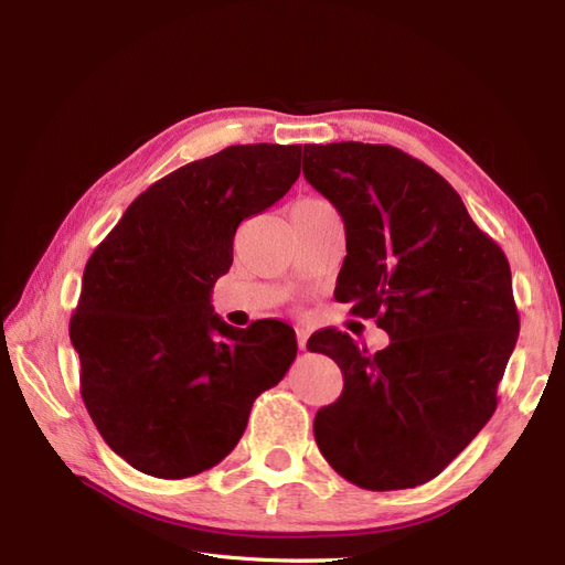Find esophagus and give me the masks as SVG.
Listing matches in <instances>:
<instances>
[{
  "instance_id": "1",
  "label": "esophagus",
  "mask_w": 565,
  "mask_h": 565,
  "mask_svg": "<svg viewBox=\"0 0 565 565\" xmlns=\"http://www.w3.org/2000/svg\"><path fill=\"white\" fill-rule=\"evenodd\" d=\"M309 328H297V344L301 351H306V341H309Z\"/></svg>"
}]
</instances>
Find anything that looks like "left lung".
I'll use <instances>...</instances> for the list:
<instances>
[{"instance_id": "1", "label": "left lung", "mask_w": 565, "mask_h": 565, "mask_svg": "<svg viewBox=\"0 0 565 565\" xmlns=\"http://www.w3.org/2000/svg\"><path fill=\"white\" fill-rule=\"evenodd\" d=\"M303 177L344 218L334 299L391 339L374 355L332 328L309 339L344 374L339 401L318 409L316 443L355 486H422L498 407L519 339L509 262L455 188L398 148L306 143Z\"/></svg>"}]
</instances>
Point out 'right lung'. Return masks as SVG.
I'll list each match as a JSON object with an SVG mask.
<instances>
[{
  "instance_id": "add662e5",
  "label": "right lung",
  "mask_w": 565,
  "mask_h": 565,
  "mask_svg": "<svg viewBox=\"0 0 565 565\" xmlns=\"http://www.w3.org/2000/svg\"><path fill=\"white\" fill-rule=\"evenodd\" d=\"M301 146L249 143L152 183L89 256L71 318L82 401L134 469L188 478L245 434L252 403L297 358L280 320L237 330L212 309L241 221L299 179Z\"/></svg>"
}]
</instances>
